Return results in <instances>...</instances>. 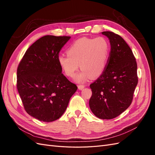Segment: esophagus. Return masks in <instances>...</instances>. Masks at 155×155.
<instances>
[{
    "mask_svg": "<svg viewBox=\"0 0 155 155\" xmlns=\"http://www.w3.org/2000/svg\"><path fill=\"white\" fill-rule=\"evenodd\" d=\"M84 88H85V85H78L79 90H82V89H83Z\"/></svg>",
    "mask_w": 155,
    "mask_h": 155,
    "instance_id": "1",
    "label": "esophagus"
}]
</instances>
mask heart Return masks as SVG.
<instances>
[{"instance_id":"1","label":"heart","mask_w":155,"mask_h":155,"mask_svg":"<svg viewBox=\"0 0 155 155\" xmlns=\"http://www.w3.org/2000/svg\"><path fill=\"white\" fill-rule=\"evenodd\" d=\"M67 53V55L58 56L59 67L67 76L72 78L79 64L81 70L76 75L75 80L83 83L91 77H100L104 73L109 61L110 46L104 37H83L74 41Z\"/></svg>"}]
</instances>
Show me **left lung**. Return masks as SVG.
Instances as JSON below:
<instances>
[{
	"label": "left lung",
	"mask_w": 155,
	"mask_h": 155,
	"mask_svg": "<svg viewBox=\"0 0 155 155\" xmlns=\"http://www.w3.org/2000/svg\"><path fill=\"white\" fill-rule=\"evenodd\" d=\"M110 43L109 59L101 76L90 85L91 110L97 118H114L130 106L138 84L137 63L132 50L120 35L103 31Z\"/></svg>",
	"instance_id": "obj_1"
}]
</instances>
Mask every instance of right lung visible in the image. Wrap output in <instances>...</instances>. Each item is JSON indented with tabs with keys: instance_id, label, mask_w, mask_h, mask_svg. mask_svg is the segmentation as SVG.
Instances as JSON below:
<instances>
[{
	"instance_id": "obj_1",
	"label": "right lung",
	"mask_w": 155,
	"mask_h": 155,
	"mask_svg": "<svg viewBox=\"0 0 155 155\" xmlns=\"http://www.w3.org/2000/svg\"><path fill=\"white\" fill-rule=\"evenodd\" d=\"M70 36L45 35L28 48L18 65L17 88L26 112L45 122L59 119L78 87L62 74L58 58Z\"/></svg>"
}]
</instances>
